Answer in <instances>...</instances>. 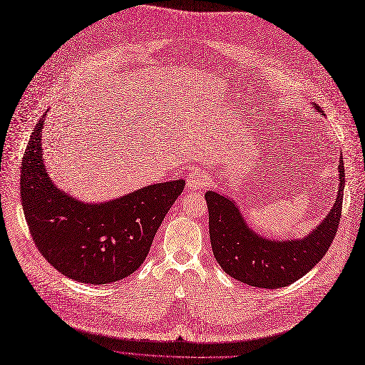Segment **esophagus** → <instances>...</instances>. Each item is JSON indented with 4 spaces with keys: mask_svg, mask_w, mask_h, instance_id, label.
Instances as JSON below:
<instances>
[{
    "mask_svg": "<svg viewBox=\"0 0 365 365\" xmlns=\"http://www.w3.org/2000/svg\"><path fill=\"white\" fill-rule=\"evenodd\" d=\"M207 185V175L206 172L202 169L193 170L187 177V188L188 190H202Z\"/></svg>",
    "mask_w": 365,
    "mask_h": 365,
    "instance_id": "1",
    "label": "esophagus"
}]
</instances>
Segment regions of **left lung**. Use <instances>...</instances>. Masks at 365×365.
I'll use <instances>...</instances> for the list:
<instances>
[{"label": "left lung", "instance_id": "1", "mask_svg": "<svg viewBox=\"0 0 365 365\" xmlns=\"http://www.w3.org/2000/svg\"><path fill=\"white\" fill-rule=\"evenodd\" d=\"M339 181L336 203L325 220L307 236L288 240L259 236L250 229L230 197L207 192L210 237L221 269L242 284L257 288L276 289L300 279L321 262L337 233L344 188L343 160L339 165Z\"/></svg>", "mask_w": 365, "mask_h": 365}]
</instances>
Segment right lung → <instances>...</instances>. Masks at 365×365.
Instances as JSON below:
<instances>
[{
    "mask_svg": "<svg viewBox=\"0 0 365 365\" xmlns=\"http://www.w3.org/2000/svg\"><path fill=\"white\" fill-rule=\"evenodd\" d=\"M46 114L29 138L21 166V200L29 233L58 272L83 284H110L144 263L154 235L185 181L143 187L103 203H84L59 190L43 163Z\"/></svg>",
    "mask_w": 365,
    "mask_h": 365,
    "instance_id": "right-lung-1",
    "label": "right lung"
}]
</instances>
